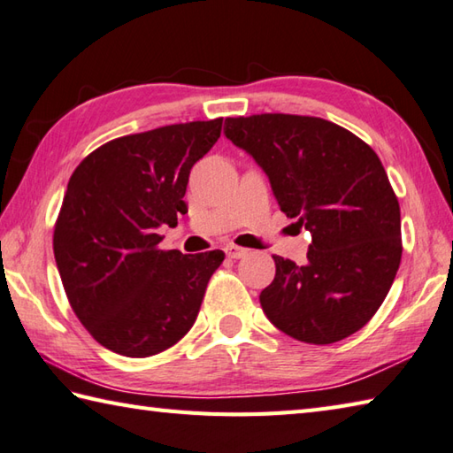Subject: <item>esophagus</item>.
<instances>
[{"instance_id": "34e87169", "label": "esophagus", "mask_w": 453, "mask_h": 453, "mask_svg": "<svg viewBox=\"0 0 453 453\" xmlns=\"http://www.w3.org/2000/svg\"><path fill=\"white\" fill-rule=\"evenodd\" d=\"M247 253V250H243V247H237V245H226V255L229 257V259H242V257Z\"/></svg>"}]
</instances>
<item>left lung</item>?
I'll use <instances>...</instances> for the list:
<instances>
[{
    "label": "left lung",
    "mask_w": 453,
    "mask_h": 453,
    "mask_svg": "<svg viewBox=\"0 0 453 453\" xmlns=\"http://www.w3.org/2000/svg\"><path fill=\"white\" fill-rule=\"evenodd\" d=\"M226 137L250 153L280 210L312 234L306 265L274 255L261 292L269 320L290 338L326 345L365 326L401 265V208L379 157L322 118H227Z\"/></svg>",
    "instance_id": "obj_1"
}]
</instances>
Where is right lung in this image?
Returning <instances> with one entry per match:
<instances>
[{"instance_id": "add662e5", "label": "right lung", "mask_w": 453, "mask_h": 453, "mask_svg": "<svg viewBox=\"0 0 453 453\" xmlns=\"http://www.w3.org/2000/svg\"><path fill=\"white\" fill-rule=\"evenodd\" d=\"M221 118L113 139L76 166L55 226L68 303L92 338L119 356H157L196 322L224 251L158 250V227L186 214L190 168L219 139Z\"/></svg>"}]
</instances>
